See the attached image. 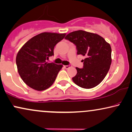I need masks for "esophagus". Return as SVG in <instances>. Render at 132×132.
<instances>
[{
  "label": "esophagus",
  "instance_id": "1",
  "mask_svg": "<svg viewBox=\"0 0 132 132\" xmlns=\"http://www.w3.org/2000/svg\"><path fill=\"white\" fill-rule=\"evenodd\" d=\"M64 68H65V69H69V68H71V65H64Z\"/></svg>",
  "mask_w": 132,
  "mask_h": 132
}]
</instances>
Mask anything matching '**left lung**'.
Returning <instances> with one entry per match:
<instances>
[{
  "instance_id": "left-lung-1",
  "label": "left lung",
  "mask_w": 132,
  "mask_h": 132,
  "mask_svg": "<svg viewBox=\"0 0 132 132\" xmlns=\"http://www.w3.org/2000/svg\"><path fill=\"white\" fill-rule=\"evenodd\" d=\"M76 46L77 55L85 56L83 68H76V76L72 80L80 87L90 89L97 86L104 79L111 63L110 44L96 33L83 30L69 33L65 37Z\"/></svg>"
}]
</instances>
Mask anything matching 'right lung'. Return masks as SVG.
<instances>
[{"mask_svg": "<svg viewBox=\"0 0 132 132\" xmlns=\"http://www.w3.org/2000/svg\"><path fill=\"white\" fill-rule=\"evenodd\" d=\"M65 35L41 33L29 39L18 52L16 58L18 72L29 87L43 91L54 83L63 65L48 63L47 60L54 55L55 46Z\"/></svg>", "mask_w": 132, "mask_h": 132, "instance_id": "1", "label": "right lung"}]
</instances>
